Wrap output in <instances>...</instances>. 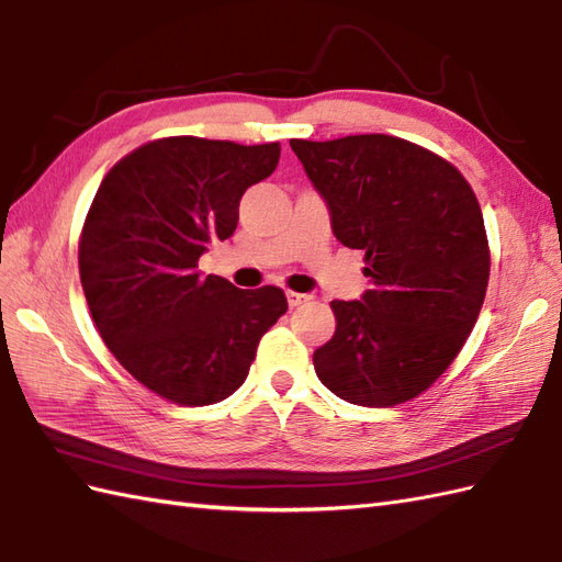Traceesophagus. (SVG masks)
<instances>
[{"label":"esophagus","instance_id":"1","mask_svg":"<svg viewBox=\"0 0 562 562\" xmlns=\"http://www.w3.org/2000/svg\"><path fill=\"white\" fill-rule=\"evenodd\" d=\"M308 294H299V292H286V304H290V308H296L302 306L304 302H308Z\"/></svg>","mask_w":562,"mask_h":562}]
</instances>
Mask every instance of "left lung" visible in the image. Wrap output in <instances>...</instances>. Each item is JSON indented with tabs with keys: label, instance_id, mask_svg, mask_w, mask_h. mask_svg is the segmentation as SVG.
Returning <instances> with one entry per match:
<instances>
[{
	"label": "left lung",
	"instance_id": "obj_1",
	"mask_svg": "<svg viewBox=\"0 0 562 562\" xmlns=\"http://www.w3.org/2000/svg\"><path fill=\"white\" fill-rule=\"evenodd\" d=\"M290 146L373 282L359 302L330 304L335 335L313 351L321 383L361 407L414 400L460 355L484 306L491 251L476 195L458 167L404 138Z\"/></svg>",
	"mask_w": 562,
	"mask_h": 562
}]
</instances>
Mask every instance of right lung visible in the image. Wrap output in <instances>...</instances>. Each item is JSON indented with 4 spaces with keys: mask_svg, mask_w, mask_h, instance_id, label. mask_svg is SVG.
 Segmentation results:
<instances>
[{
    "mask_svg": "<svg viewBox=\"0 0 562 562\" xmlns=\"http://www.w3.org/2000/svg\"><path fill=\"white\" fill-rule=\"evenodd\" d=\"M280 143L169 136L132 150L95 193L78 272L102 342L140 385L203 407L237 390L286 311L280 286L201 278L211 241L232 237L244 191L276 172Z\"/></svg>",
    "mask_w": 562,
    "mask_h": 562,
    "instance_id": "right-lung-1",
    "label": "right lung"
}]
</instances>
